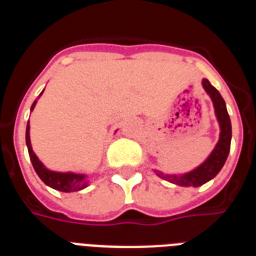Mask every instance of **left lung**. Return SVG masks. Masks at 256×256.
Returning <instances> with one entry per match:
<instances>
[{"label":"left lung","instance_id":"1","mask_svg":"<svg viewBox=\"0 0 256 256\" xmlns=\"http://www.w3.org/2000/svg\"><path fill=\"white\" fill-rule=\"evenodd\" d=\"M202 86L210 96L214 104L216 119L220 126L219 141L215 145L211 154L207 156V159L203 163L192 171L182 174H166L160 171H155L159 178L170 181L172 184H176L178 186H200L206 184L207 181L212 180L216 174H219L228 158L229 150H230V140H232V124H230V118L226 111V101L222 100L219 90L211 85V82L207 78L202 80Z\"/></svg>","mask_w":256,"mask_h":256}]
</instances>
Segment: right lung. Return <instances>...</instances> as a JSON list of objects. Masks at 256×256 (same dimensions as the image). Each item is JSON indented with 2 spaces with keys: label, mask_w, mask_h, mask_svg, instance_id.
I'll return each mask as SVG.
<instances>
[{
  "label": "right lung",
  "mask_w": 256,
  "mask_h": 256,
  "mask_svg": "<svg viewBox=\"0 0 256 256\" xmlns=\"http://www.w3.org/2000/svg\"><path fill=\"white\" fill-rule=\"evenodd\" d=\"M45 90V89H44ZM41 92V94L44 93ZM40 94V96H41ZM38 96V97H40ZM38 100V98H37ZM37 100L30 106V111H34V106L37 104ZM26 144L28 148V154H30V162L34 166V171L38 174V178L48 185V186L53 188L56 190L64 192V193H71V192L82 190L89 185V176L85 174H75V172H56L52 171L49 168L44 166L42 162L38 159L36 154L32 150L30 145V120L27 123V130H26Z\"/></svg>",
  "instance_id": "obj_1"
}]
</instances>
